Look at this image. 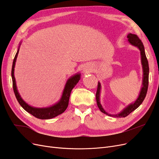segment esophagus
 I'll return each mask as SVG.
<instances>
[{
  "label": "esophagus",
  "mask_w": 159,
  "mask_h": 159,
  "mask_svg": "<svg viewBox=\"0 0 159 159\" xmlns=\"http://www.w3.org/2000/svg\"><path fill=\"white\" fill-rule=\"evenodd\" d=\"M91 71V68H90V66H89L88 65H86L84 67L83 71L85 72V73L88 74V73H89V72H90Z\"/></svg>",
  "instance_id": "esophagus-1"
}]
</instances>
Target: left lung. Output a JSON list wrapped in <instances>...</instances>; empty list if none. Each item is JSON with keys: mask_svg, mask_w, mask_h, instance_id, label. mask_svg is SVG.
<instances>
[{"mask_svg": "<svg viewBox=\"0 0 159 159\" xmlns=\"http://www.w3.org/2000/svg\"><path fill=\"white\" fill-rule=\"evenodd\" d=\"M127 38L129 42L131 45L137 47L139 50H140L141 53V64L143 68V84H142V88L140 91V93L139 95L138 98L134 101V102L128 105L127 107H125L121 112L117 114H109L107 112L105 111V109L103 108L102 104L100 103V93H101V89H102V86H101V84L99 81H98V89L97 92H96V101H97V104L99 109H100L102 113L106 114L109 116L115 117H127L129 114L133 112V111L135 110L137 108H138L140 105L143 103V102L145 99L147 89L148 86V74H149V67H148V60L147 59L145 52V48H144L143 42L141 40L139 39L138 36L135 34H133L131 33L128 34Z\"/></svg>", "mask_w": 159, "mask_h": 159, "instance_id": "1", "label": "left lung"}]
</instances>
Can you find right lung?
I'll use <instances>...</instances> for the list:
<instances>
[{
  "label": "right lung",
  "instance_id": "1",
  "mask_svg": "<svg viewBox=\"0 0 159 159\" xmlns=\"http://www.w3.org/2000/svg\"><path fill=\"white\" fill-rule=\"evenodd\" d=\"M20 45H21V42L20 43V44H19L17 52L15 55V57H14V58L12 67V71H11L13 90L19 104H20L21 105V107L25 111H26L28 113H30L35 117L40 119H52L57 116V115L61 114L62 113H64L68 106L69 99H70L71 90L73 89V88L75 87V85L78 83V81L81 78V74L78 73L74 75H72L68 80H67L60 99L54 105H52L50 107H43V108L32 107L31 105H28L27 103H26L21 98V96L20 93H18V91L17 89L16 80H15V78H14V67H15L16 61V58L18 54L19 49H20Z\"/></svg>",
  "mask_w": 159,
  "mask_h": 159
}]
</instances>
